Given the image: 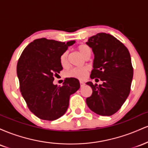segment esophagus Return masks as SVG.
Returning <instances> with one entry per match:
<instances>
[{
    "label": "esophagus",
    "instance_id": "34e87169",
    "mask_svg": "<svg viewBox=\"0 0 148 148\" xmlns=\"http://www.w3.org/2000/svg\"><path fill=\"white\" fill-rule=\"evenodd\" d=\"M80 85H81V87H84V86H85V83L84 82V81H80Z\"/></svg>",
    "mask_w": 148,
    "mask_h": 148
}]
</instances>
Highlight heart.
<instances>
[{"label":"heart","mask_w":148,"mask_h":148,"mask_svg":"<svg viewBox=\"0 0 148 148\" xmlns=\"http://www.w3.org/2000/svg\"><path fill=\"white\" fill-rule=\"evenodd\" d=\"M78 51L84 58L90 56L91 49L87 45H81L78 47ZM60 62L62 67H66L68 64V52L65 51L61 54L60 57ZM88 74V67H74L69 69L66 72V76L70 78H76L78 79H85L87 77Z\"/></svg>","instance_id":"1"}]
</instances>
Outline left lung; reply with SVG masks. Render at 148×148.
<instances>
[{
    "label": "left lung",
    "instance_id": "8db88e82",
    "mask_svg": "<svg viewBox=\"0 0 148 148\" xmlns=\"http://www.w3.org/2000/svg\"><path fill=\"white\" fill-rule=\"evenodd\" d=\"M86 44L94 53L90 78L103 81L99 86L86 83L92 90L86 103L97 114L110 116L121 108L130 95L134 74L130 53L121 42L105 33L89 37Z\"/></svg>",
    "mask_w": 148,
    "mask_h": 148
}]
</instances>
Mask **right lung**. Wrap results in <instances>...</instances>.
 <instances>
[{"mask_svg": "<svg viewBox=\"0 0 148 148\" xmlns=\"http://www.w3.org/2000/svg\"><path fill=\"white\" fill-rule=\"evenodd\" d=\"M67 43L40 38L27 46L18 59L16 72L20 90L30 111L37 118L55 120L62 116L69 106V97L80 88L79 80L67 78L62 86L53 81L62 69L60 57L69 47Z\"/></svg>", "mask_w": 148, "mask_h": 148, "instance_id": "obj_1", "label": "right lung"}]
</instances>
